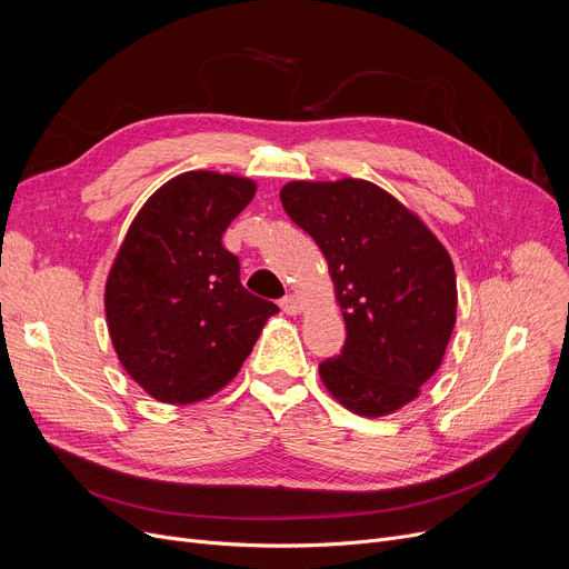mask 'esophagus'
<instances>
[{
  "mask_svg": "<svg viewBox=\"0 0 569 569\" xmlns=\"http://www.w3.org/2000/svg\"><path fill=\"white\" fill-rule=\"evenodd\" d=\"M281 309H283L288 316H297V313H302L305 305H302L300 297H295V295H286L283 300H281Z\"/></svg>",
  "mask_w": 569,
  "mask_h": 569,
  "instance_id": "34e87169",
  "label": "esophagus"
}]
</instances>
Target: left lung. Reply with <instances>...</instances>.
Masks as SVG:
<instances>
[{"mask_svg":"<svg viewBox=\"0 0 569 569\" xmlns=\"http://www.w3.org/2000/svg\"><path fill=\"white\" fill-rule=\"evenodd\" d=\"M281 202L322 251L346 322L341 355L318 367L322 385L355 415L397 412L420 397L450 343V253L412 209L367 179H295Z\"/></svg>","mask_w":569,"mask_h":569,"instance_id":"obj_1","label":"left lung"}]
</instances>
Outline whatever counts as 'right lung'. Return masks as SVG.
I'll list each match as a JSON object with an SVG mask.
<instances>
[{
    "label": "right lung",
    "instance_id": "add662e5",
    "mask_svg": "<svg viewBox=\"0 0 569 569\" xmlns=\"http://www.w3.org/2000/svg\"><path fill=\"white\" fill-rule=\"evenodd\" d=\"M256 189L242 174H177L147 198L117 249L103 292L110 341L161 403L223 390L279 311L239 283V260L221 244Z\"/></svg>",
    "mask_w": 569,
    "mask_h": 569
}]
</instances>
